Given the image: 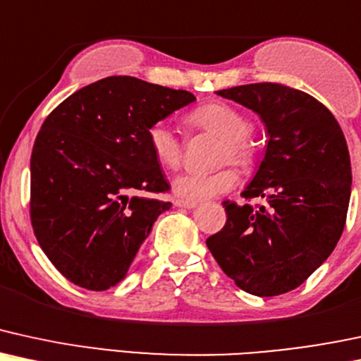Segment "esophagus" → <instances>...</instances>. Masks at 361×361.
Masks as SVG:
<instances>
[{
	"label": "esophagus",
	"mask_w": 361,
	"mask_h": 361,
	"mask_svg": "<svg viewBox=\"0 0 361 361\" xmlns=\"http://www.w3.org/2000/svg\"><path fill=\"white\" fill-rule=\"evenodd\" d=\"M173 206L182 207V209H192V207L197 206V202L185 201V199H176V201H173Z\"/></svg>",
	"instance_id": "esophagus-1"
}]
</instances>
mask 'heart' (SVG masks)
Instances as JSON below:
<instances>
[{
    "instance_id": "b5f03b06",
    "label": "heart",
    "mask_w": 361,
    "mask_h": 361,
    "mask_svg": "<svg viewBox=\"0 0 361 361\" xmlns=\"http://www.w3.org/2000/svg\"><path fill=\"white\" fill-rule=\"evenodd\" d=\"M188 123L192 128L204 130L223 138L219 150V164L231 162L248 167L255 157V145L250 140L253 125L248 114L236 106L214 101L199 106L189 113ZM147 145L154 159L165 169H176L182 162L184 143L167 123H154L147 130ZM238 182V173L233 169H219L211 173L185 172L173 179V194L185 201H206L231 190Z\"/></svg>"
}]
</instances>
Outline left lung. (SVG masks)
Returning <instances> with one entry per match:
<instances>
[{"instance_id":"obj_1","label":"left lung","mask_w":361,"mask_h":361,"mask_svg":"<svg viewBox=\"0 0 361 361\" xmlns=\"http://www.w3.org/2000/svg\"><path fill=\"white\" fill-rule=\"evenodd\" d=\"M216 94L264 121L265 157L241 196L267 204L224 201L226 224L206 245L241 290L286 294L323 265L345 228L351 196L345 135L323 103L283 84H245Z\"/></svg>"}]
</instances>
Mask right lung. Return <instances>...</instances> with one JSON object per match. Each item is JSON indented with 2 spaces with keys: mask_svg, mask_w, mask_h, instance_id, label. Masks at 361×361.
Segmentation results:
<instances>
[{
  "mask_svg": "<svg viewBox=\"0 0 361 361\" xmlns=\"http://www.w3.org/2000/svg\"><path fill=\"white\" fill-rule=\"evenodd\" d=\"M196 101L182 89L111 75L62 101L30 159V219L67 281L106 290L125 279L140 245L172 202L147 130ZM142 190L148 197H138Z\"/></svg>",
  "mask_w": 361,
  "mask_h": 361,
  "instance_id": "add662e5",
  "label": "right lung"
}]
</instances>
